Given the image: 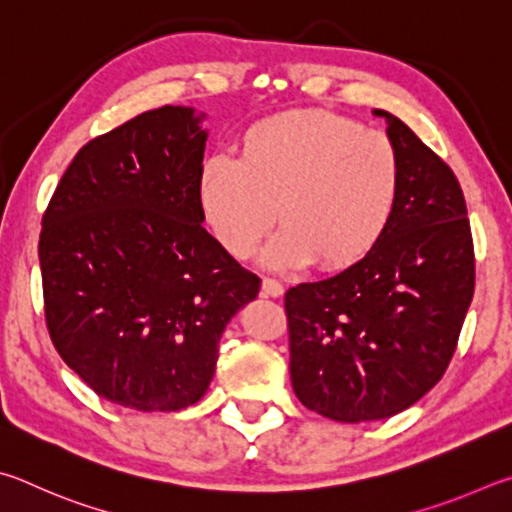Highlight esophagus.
Returning <instances> with one entry per match:
<instances>
[{
	"label": "esophagus",
	"instance_id": "1",
	"mask_svg": "<svg viewBox=\"0 0 512 512\" xmlns=\"http://www.w3.org/2000/svg\"><path fill=\"white\" fill-rule=\"evenodd\" d=\"M261 292L265 294V297H274L276 299V297H281V294L285 292V288L276 279H263Z\"/></svg>",
	"mask_w": 512,
	"mask_h": 512
}]
</instances>
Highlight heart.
<instances>
[{"mask_svg": "<svg viewBox=\"0 0 512 512\" xmlns=\"http://www.w3.org/2000/svg\"><path fill=\"white\" fill-rule=\"evenodd\" d=\"M204 220L220 245L247 258L279 233L263 263L344 270L387 231L400 197V155L380 130L326 110H290L251 125L242 157L211 155L197 179Z\"/></svg>", "mask_w": 512, "mask_h": 512, "instance_id": "heart-1", "label": "heart"}]
</instances>
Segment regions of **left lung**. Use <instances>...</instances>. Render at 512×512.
<instances>
[{
    "label": "left lung",
    "instance_id": "obj_1",
    "mask_svg": "<svg viewBox=\"0 0 512 512\" xmlns=\"http://www.w3.org/2000/svg\"><path fill=\"white\" fill-rule=\"evenodd\" d=\"M400 197L369 254L285 294L292 389L339 423L391 418L443 378L474 294V247L452 168L398 116Z\"/></svg>",
    "mask_w": 512,
    "mask_h": 512
}]
</instances>
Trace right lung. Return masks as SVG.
Returning a JSON list of instances; mask_svg holds the SVG:
<instances>
[{
	"label": "right lung",
	"instance_id": "1",
	"mask_svg": "<svg viewBox=\"0 0 512 512\" xmlns=\"http://www.w3.org/2000/svg\"><path fill=\"white\" fill-rule=\"evenodd\" d=\"M204 114L164 105L78 150L44 211L51 342L89 389L137 411L200 400L261 279L202 227Z\"/></svg>",
	"mask_w": 512,
	"mask_h": 512
}]
</instances>
